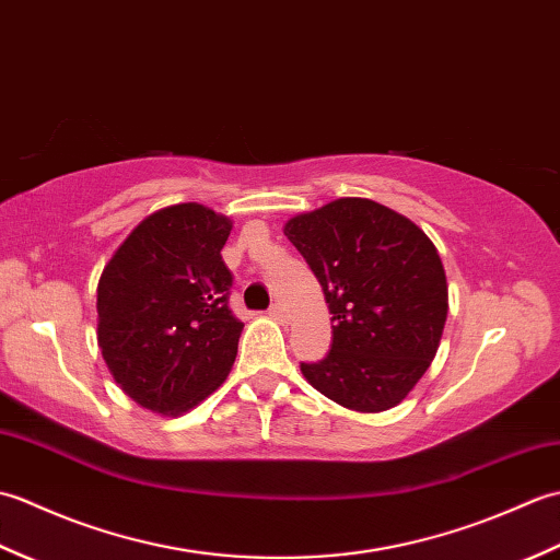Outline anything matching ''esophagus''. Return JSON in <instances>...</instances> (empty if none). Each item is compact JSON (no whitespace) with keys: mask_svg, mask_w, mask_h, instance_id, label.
<instances>
[{"mask_svg":"<svg viewBox=\"0 0 560 560\" xmlns=\"http://www.w3.org/2000/svg\"><path fill=\"white\" fill-rule=\"evenodd\" d=\"M269 315H271L273 319H279V323H287V319H289L287 307H283L281 303H273V305L269 307Z\"/></svg>","mask_w":560,"mask_h":560,"instance_id":"34e87169","label":"esophagus"}]
</instances>
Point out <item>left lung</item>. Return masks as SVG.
Masks as SVG:
<instances>
[{
    "instance_id": "8db88e82",
    "label": "left lung",
    "mask_w": 560,
    "mask_h": 560,
    "mask_svg": "<svg viewBox=\"0 0 560 560\" xmlns=\"http://www.w3.org/2000/svg\"><path fill=\"white\" fill-rule=\"evenodd\" d=\"M325 291L331 347L301 363L317 392L380 413L423 377L447 319V279L431 237L373 199L341 197L283 225Z\"/></svg>"
}]
</instances>
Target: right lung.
Masks as SVG:
<instances>
[{
	"label": "right lung",
	"mask_w": 560,
	"mask_h": 560,
	"mask_svg": "<svg viewBox=\"0 0 560 560\" xmlns=\"http://www.w3.org/2000/svg\"><path fill=\"white\" fill-rule=\"evenodd\" d=\"M233 221L185 201L149 213L98 279V347L129 399L180 416L229 377L243 323L221 259Z\"/></svg>",
	"instance_id": "obj_1"
}]
</instances>
